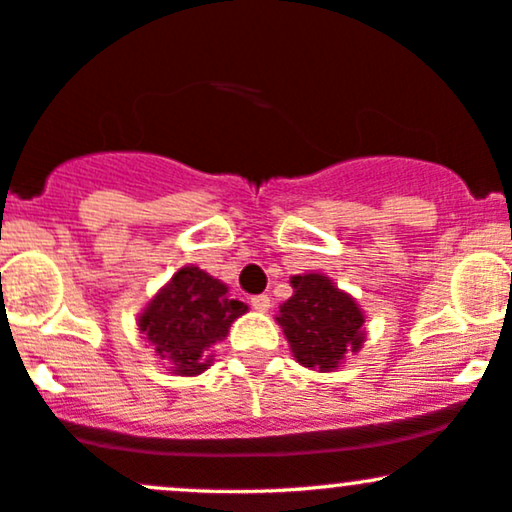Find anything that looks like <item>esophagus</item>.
<instances>
[{"label":"esophagus","mask_w":512,"mask_h":512,"mask_svg":"<svg viewBox=\"0 0 512 512\" xmlns=\"http://www.w3.org/2000/svg\"><path fill=\"white\" fill-rule=\"evenodd\" d=\"M251 307L256 312H268L271 310V298L268 295H256V298H251Z\"/></svg>","instance_id":"esophagus-1"}]
</instances>
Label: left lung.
I'll return each instance as SVG.
<instances>
[{"label":"left lung","mask_w":512,"mask_h":512,"mask_svg":"<svg viewBox=\"0 0 512 512\" xmlns=\"http://www.w3.org/2000/svg\"><path fill=\"white\" fill-rule=\"evenodd\" d=\"M293 295L280 305L276 322L295 361L310 371H337L366 342V315L356 298L324 273L290 278Z\"/></svg>","instance_id":"left-lung-1"}]
</instances>
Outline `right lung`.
Segmentation results:
<instances>
[{
  "mask_svg": "<svg viewBox=\"0 0 512 512\" xmlns=\"http://www.w3.org/2000/svg\"><path fill=\"white\" fill-rule=\"evenodd\" d=\"M249 305L229 298L219 278L183 266L139 312V332L175 376H200L212 366L210 349L227 339L229 327Z\"/></svg>",
  "mask_w": 512,
  "mask_h": 512,
  "instance_id": "add662e5",
  "label": "right lung"
}]
</instances>
